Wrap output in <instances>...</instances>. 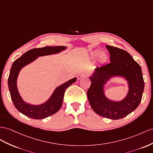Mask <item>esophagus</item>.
<instances>
[{
  "mask_svg": "<svg viewBox=\"0 0 153 153\" xmlns=\"http://www.w3.org/2000/svg\"><path fill=\"white\" fill-rule=\"evenodd\" d=\"M86 77V74L85 73H80V74H79L77 75V79H81L82 77Z\"/></svg>",
  "mask_w": 153,
  "mask_h": 153,
  "instance_id": "obj_1",
  "label": "esophagus"
}]
</instances>
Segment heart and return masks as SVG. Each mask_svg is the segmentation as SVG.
<instances>
[{"instance_id":"obj_1","label":"heart","mask_w":153,"mask_h":153,"mask_svg":"<svg viewBox=\"0 0 153 153\" xmlns=\"http://www.w3.org/2000/svg\"><path fill=\"white\" fill-rule=\"evenodd\" d=\"M100 53H101L100 51H99V50L96 51V52L94 53V56L96 57L97 56H99V55L100 54V59H101V61H104L106 60L107 59V55L105 54L104 52H102L101 54Z\"/></svg>"}]
</instances>
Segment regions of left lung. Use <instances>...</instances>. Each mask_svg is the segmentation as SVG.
Here are the masks:
<instances>
[{"instance_id": "left-lung-1", "label": "left lung", "mask_w": 153, "mask_h": 153, "mask_svg": "<svg viewBox=\"0 0 153 153\" xmlns=\"http://www.w3.org/2000/svg\"><path fill=\"white\" fill-rule=\"evenodd\" d=\"M106 48L110 53L111 62L96 68L90 77L91 85L87 97L96 114L116 120L127 116L138 107L144 90V81L141 66L127 51L108 45ZM114 76H123L129 85L127 96L120 102L108 100L104 94L103 85Z\"/></svg>"}]
</instances>
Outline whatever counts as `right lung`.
I'll list each match as a JSON object with an SVG mask.
<instances>
[{
    "label": "right lung",
    "instance_id": "right-lung-1",
    "mask_svg": "<svg viewBox=\"0 0 153 153\" xmlns=\"http://www.w3.org/2000/svg\"><path fill=\"white\" fill-rule=\"evenodd\" d=\"M65 49L66 47L63 46H45L43 48H33L25 53L13 62L10 70L7 83L14 106L22 114L30 118L41 120L53 115L61 108L66 89L72 83H75L77 79L76 77L59 86L49 100L45 103L39 105H32L23 101L18 92L17 79L21 68L36 60L39 56L59 53Z\"/></svg>",
    "mask_w": 153,
    "mask_h": 153
}]
</instances>
